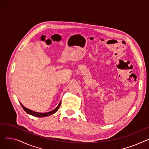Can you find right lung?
Instances as JSON below:
<instances>
[{"label": "right lung", "instance_id": "add662e5", "mask_svg": "<svg viewBox=\"0 0 149 149\" xmlns=\"http://www.w3.org/2000/svg\"><path fill=\"white\" fill-rule=\"evenodd\" d=\"M22 107H23V110H24L27 113L29 114V115H31L33 116H37V117H45V116H50L51 115H52L54 114V113H56L57 111L58 108L60 107V104H61V101L59 103L58 105L57 106V107L56 108H55L54 110L50 111V112H45V113H40V112H35V111H31L30 110V109H27L26 107H25L24 106H23L20 102Z\"/></svg>", "mask_w": 149, "mask_h": 149}]
</instances>
